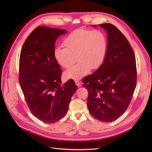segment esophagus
<instances>
[{"instance_id": "34e87169", "label": "esophagus", "mask_w": 152, "mask_h": 152, "mask_svg": "<svg viewBox=\"0 0 152 152\" xmlns=\"http://www.w3.org/2000/svg\"><path fill=\"white\" fill-rule=\"evenodd\" d=\"M75 83H76V85L77 86H81L80 82L79 80H75Z\"/></svg>"}]
</instances>
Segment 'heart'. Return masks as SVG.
<instances>
[{"label": "heart", "instance_id": "1", "mask_svg": "<svg viewBox=\"0 0 152 152\" xmlns=\"http://www.w3.org/2000/svg\"><path fill=\"white\" fill-rule=\"evenodd\" d=\"M65 48H56L54 58L59 66L66 69V79L77 80L87 75L90 70L97 69L103 63L107 50V40L99 30L79 29L70 33L63 41Z\"/></svg>", "mask_w": 152, "mask_h": 152}]
</instances>
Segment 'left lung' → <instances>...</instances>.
Wrapping results in <instances>:
<instances>
[{"mask_svg":"<svg viewBox=\"0 0 152 152\" xmlns=\"http://www.w3.org/2000/svg\"><path fill=\"white\" fill-rule=\"evenodd\" d=\"M98 26L107 34L105 58L96 71L83 78V86L88 90L90 114L108 123L121 116L131 102L137 83L136 60L129 41L114 25Z\"/></svg>","mask_w":152,"mask_h":152,"instance_id":"1","label":"left lung"}]
</instances>
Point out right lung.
Listing matches in <instances>:
<instances>
[{
    "label": "right lung",
    "instance_id": "right-lung-1",
    "mask_svg": "<svg viewBox=\"0 0 152 152\" xmlns=\"http://www.w3.org/2000/svg\"><path fill=\"white\" fill-rule=\"evenodd\" d=\"M64 29L38 26L28 37L19 61V82L32 114L46 123H53L66 114L77 87L73 80L63 85L62 70L53 52Z\"/></svg>",
    "mask_w": 152,
    "mask_h": 152
}]
</instances>
